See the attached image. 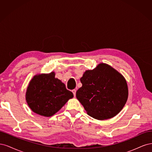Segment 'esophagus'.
Here are the masks:
<instances>
[{"mask_svg": "<svg viewBox=\"0 0 152 152\" xmlns=\"http://www.w3.org/2000/svg\"><path fill=\"white\" fill-rule=\"evenodd\" d=\"M72 93H73V96H74V97H75L76 90H75V89H73V90H72Z\"/></svg>", "mask_w": 152, "mask_h": 152, "instance_id": "obj_1", "label": "esophagus"}]
</instances>
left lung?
<instances>
[{
  "instance_id": "8db88e82",
  "label": "left lung",
  "mask_w": 152,
  "mask_h": 152,
  "mask_svg": "<svg viewBox=\"0 0 152 152\" xmlns=\"http://www.w3.org/2000/svg\"><path fill=\"white\" fill-rule=\"evenodd\" d=\"M82 86L76 97L87 113L98 120L111 118L120 112L126 103L128 87L125 78L106 63L86 70L80 78Z\"/></svg>"
}]
</instances>
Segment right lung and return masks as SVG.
I'll return each instance as SVG.
<instances>
[{
	"label": "right lung",
	"instance_id": "right-lung-1",
	"mask_svg": "<svg viewBox=\"0 0 152 152\" xmlns=\"http://www.w3.org/2000/svg\"><path fill=\"white\" fill-rule=\"evenodd\" d=\"M73 97L65 84L55 78L54 72L35 75L26 92V101L30 108L44 117L53 116Z\"/></svg>",
	"mask_w": 152,
	"mask_h": 152
}]
</instances>
